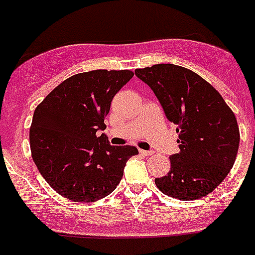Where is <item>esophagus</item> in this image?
Returning <instances> with one entry per match:
<instances>
[{"label":"esophagus","instance_id":"34e87169","mask_svg":"<svg viewBox=\"0 0 255 255\" xmlns=\"http://www.w3.org/2000/svg\"><path fill=\"white\" fill-rule=\"evenodd\" d=\"M138 152H140V154H142V156H152L153 154L152 150H144V149H140Z\"/></svg>","mask_w":255,"mask_h":255}]
</instances>
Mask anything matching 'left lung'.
I'll use <instances>...</instances> for the list:
<instances>
[{
    "instance_id": "1",
    "label": "left lung",
    "mask_w": 255,
    "mask_h": 255,
    "mask_svg": "<svg viewBox=\"0 0 255 255\" xmlns=\"http://www.w3.org/2000/svg\"><path fill=\"white\" fill-rule=\"evenodd\" d=\"M134 74L156 94L179 137V153L170 156V170L154 179L156 186L179 200L208 195L228 175L239 152L233 111L212 85L187 68L156 64Z\"/></svg>"
}]
</instances>
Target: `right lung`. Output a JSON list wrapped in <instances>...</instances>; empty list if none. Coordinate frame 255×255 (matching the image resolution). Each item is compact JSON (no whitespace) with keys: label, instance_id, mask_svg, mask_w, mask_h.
<instances>
[{"label":"right lung","instance_id":"right-lung-1","mask_svg":"<svg viewBox=\"0 0 255 255\" xmlns=\"http://www.w3.org/2000/svg\"><path fill=\"white\" fill-rule=\"evenodd\" d=\"M131 70L98 69L74 74L35 109L30 127L31 154L47 183L73 202H95L110 195L123 177L131 145L114 146L105 131L111 101Z\"/></svg>","mask_w":255,"mask_h":255}]
</instances>
